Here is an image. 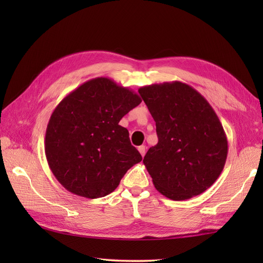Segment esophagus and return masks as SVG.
<instances>
[{
  "instance_id": "34e87169",
  "label": "esophagus",
  "mask_w": 263,
  "mask_h": 263,
  "mask_svg": "<svg viewBox=\"0 0 263 263\" xmlns=\"http://www.w3.org/2000/svg\"><path fill=\"white\" fill-rule=\"evenodd\" d=\"M138 150H139V153H140V155L142 156V157H143L144 155H146V146H140V147L138 148Z\"/></svg>"
}]
</instances>
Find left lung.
<instances>
[{
  "instance_id": "1",
  "label": "left lung",
  "mask_w": 263,
  "mask_h": 263,
  "mask_svg": "<svg viewBox=\"0 0 263 263\" xmlns=\"http://www.w3.org/2000/svg\"><path fill=\"white\" fill-rule=\"evenodd\" d=\"M156 122L158 143L143 164L158 192L181 201L203 193L221 174L227 137L216 111L199 91L181 81L139 89Z\"/></svg>"
}]
</instances>
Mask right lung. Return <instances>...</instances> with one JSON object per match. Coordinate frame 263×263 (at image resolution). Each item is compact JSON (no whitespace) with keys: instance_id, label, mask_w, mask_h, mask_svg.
<instances>
[{"instance_id":"1","label":"right lung","mask_w":263,"mask_h":263,"mask_svg":"<svg viewBox=\"0 0 263 263\" xmlns=\"http://www.w3.org/2000/svg\"><path fill=\"white\" fill-rule=\"evenodd\" d=\"M141 103L137 92L109 78L88 80L61 100L48 121L45 155L69 192L97 199L111 193L142 160L121 119Z\"/></svg>"}]
</instances>
